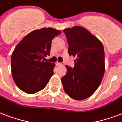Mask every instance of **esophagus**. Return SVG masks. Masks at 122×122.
Returning <instances> with one entry per match:
<instances>
[{"mask_svg":"<svg viewBox=\"0 0 122 122\" xmlns=\"http://www.w3.org/2000/svg\"><path fill=\"white\" fill-rule=\"evenodd\" d=\"M56 66H64V62H62V63H60V62H56Z\"/></svg>","mask_w":122,"mask_h":122,"instance_id":"1","label":"esophagus"}]
</instances>
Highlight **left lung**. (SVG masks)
<instances>
[{
    "instance_id": "1",
    "label": "left lung",
    "mask_w": 122,
    "mask_h": 122,
    "mask_svg": "<svg viewBox=\"0 0 122 122\" xmlns=\"http://www.w3.org/2000/svg\"><path fill=\"white\" fill-rule=\"evenodd\" d=\"M64 33L69 45V55L76 57L74 67L66 66V75L61 78L64 90L73 99H86L96 91L104 75L103 44L80 26L65 29Z\"/></svg>"
}]
</instances>
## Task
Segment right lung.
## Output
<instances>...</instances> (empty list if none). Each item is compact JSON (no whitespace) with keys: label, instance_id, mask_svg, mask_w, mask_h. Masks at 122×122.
Listing matches in <instances>:
<instances>
[{"label":"right lung","instance_id":"obj_1","mask_svg":"<svg viewBox=\"0 0 122 122\" xmlns=\"http://www.w3.org/2000/svg\"><path fill=\"white\" fill-rule=\"evenodd\" d=\"M61 33L51 27L33 31L15 48L11 55V73L20 90L34 94L45 88L53 75L55 64L45 62L50 55L51 42Z\"/></svg>","mask_w":122,"mask_h":122}]
</instances>
